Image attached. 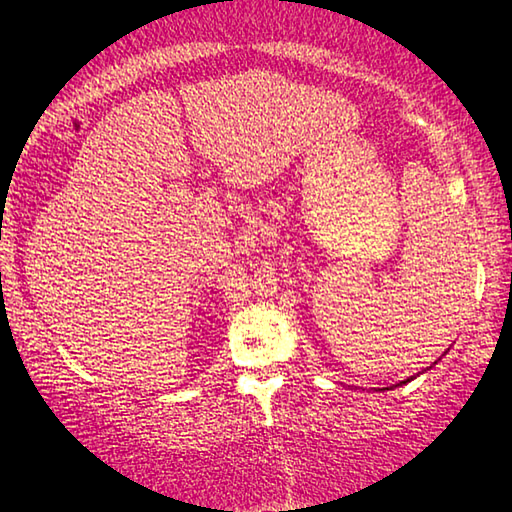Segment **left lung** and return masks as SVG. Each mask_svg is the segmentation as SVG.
Masks as SVG:
<instances>
[{
  "label": "left lung",
  "instance_id": "8db88e82",
  "mask_svg": "<svg viewBox=\"0 0 512 512\" xmlns=\"http://www.w3.org/2000/svg\"><path fill=\"white\" fill-rule=\"evenodd\" d=\"M415 377H418V375H413V377H409V379H404V381H400V384H395V386H391V388H397V386H404V384H409V381H413ZM391 388H381V391H391Z\"/></svg>",
  "mask_w": 512,
  "mask_h": 512
}]
</instances>
